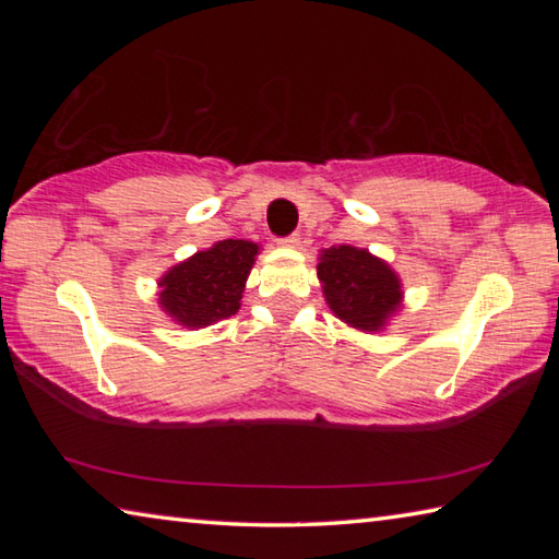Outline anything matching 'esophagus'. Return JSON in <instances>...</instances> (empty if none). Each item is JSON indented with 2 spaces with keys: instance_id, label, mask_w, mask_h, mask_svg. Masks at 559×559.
Instances as JSON below:
<instances>
[{
  "instance_id": "34e87169",
  "label": "esophagus",
  "mask_w": 559,
  "mask_h": 559,
  "mask_svg": "<svg viewBox=\"0 0 559 559\" xmlns=\"http://www.w3.org/2000/svg\"><path fill=\"white\" fill-rule=\"evenodd\" d=\"M278 243H281V246H288V249H296V246L300 243V234H288V236H281Z\"/></svg>"
}]
</instances>
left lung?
Instances as JSON below:
<instances>
[{
  "label": "left lung",
  "instance_id": "8db88e82",
  "mask_svg": "<svg viewBox=\"0 0 559 559\" xmlns=\"http://www.w3.org/2000/svg\"><path fill=\"white\" fill-rule=\"evenodd\" d=\"M333 313L357 330H380L400 306V278L384 261L355 246H333L318 263Z\"/></svg>",
  "mask_w": 559,
  "mask_h": 559
}]
</instances>
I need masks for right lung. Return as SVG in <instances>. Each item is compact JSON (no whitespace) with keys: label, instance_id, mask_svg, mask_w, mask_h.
I'll list each match as a JSON object with an SVG mask.
<instances>
[{"label":"right lung","instance_id":"obj_1","mask_svg":"<svg viewBox=\"0 0 559 559\" xmlns=\"http://www.w3.org/2000/svg\"><path fill=\"white\" fill-rule=\"evenodd\" d=\"M257 253L259 246L243 239H226L210 251L194 253L159 281V302L187 328L212 325L234 316Z\"/></svg>","mask_w":559,"mask_h":559}]
</instances>
